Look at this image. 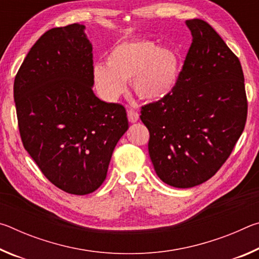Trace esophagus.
<instances>
[{"label":"esophagus","instance_id":"obj_1","mask_svg":"<svg viewBox=\"0 0 259 259\" xmlns=\"http://www.w3.org/2000/svg\"><path fill=\"white\" fill-rule=\"evenodd\" d=\"M128 120L130 123H136L139 120V114L135 109H129L128 111Z\"/></svg>","mask_w":259,"mask_h":259}]
</instances>
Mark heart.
Here are the masks:
<instances>
[{
	"mask_svg": "<svg viewBox=\"0 0 259 259\" xmlns=\"http://www.w3.org/2000/svg\"><path fill=\"white\" fill-rule=\"evenodd\" d=\"M93 76L102 97L114 102L131 84L140 98L160 100L172 93L179 78L177 52L155 42L139 40L123 42L113 48L106 65H94Z\"/></svg>",
	"mask_w": 259,
	"mask_h": 259,
	"instance_id": "obj_1",
	"label": "heart"
}]
</instances>
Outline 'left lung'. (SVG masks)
Wrapping results in <instances>:
<instances>
[{"label": "left lung", "instance_id": "left-lung-1", "mask_svg": "<svg viewBox=\"0 0 259 259\" xmlns=\"http://www.w3.org/2000/svg\"><path fill=\"white\" fill-rule=\"evenodd\" d=\"M185 24L192 45L177 85L140 115L156 175L177 188L200 185L218 171L242 134L248 108L238 57L208 23Z\"/></svg>", "mask_w": 259, "mask_h": 259}]
</instances>
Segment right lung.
<instances>
[{"label": "right lung", "mask_w": 259, "mask_h": 259, "mask_svg": "<svg viewBox=\"0 0 259 259\" xmlns=\"http://www.w3.org/2000/svg\"><path fill=\"white\" fill-rule=\"evenodd\" d=\"M85 26L48 30L17 73L14 97L25 150L60 190L85 195L102 185L125 108L94 94L93 46Z\"/></svg>", "instance_id": "add662e5"}]
</instances>
